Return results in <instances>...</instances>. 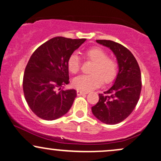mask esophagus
<instances>
[{
    "mask_svg": "<svg viewBox=\"0 0 161 161\" xmlns=\"http://www.w3.org/2000/svg\"><path fill=\"white\" fill-rule=\"evenodd\" d=\"M88 94V92H82V91H77V95L78 96H80V95H87Z\"/></svg>",
    "mask_w": 161,
    "mask_h": 161,
    "instance_id": "esophagus-1",
    "label": "esophagus"
}]
</instances>
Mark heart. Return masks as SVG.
I'll list each match as a JSON object with an SVG mask.
<instances>
[{
    "label": "heart",
    "instance_id": "b5f03b06",
    "mask_svg": "<svg viewBox=\"0 0 161 161\" xmlns=\"http://www.w3.org/2000/svg\"><path fill=\"white\" fill-rule=\"evenodd\" d=\"M87 60L93 63L89 75H79L73 80L74 88L83 92L94 89L102 84L112 82L118 73V64L108 53L99 47H93L85 51ZM68 69L72 74H76L80 70V60L76 53H72L67 60Z\"/></svg>",
    "mask_w": 161,
    "mask_h": 161
}]
</instances>
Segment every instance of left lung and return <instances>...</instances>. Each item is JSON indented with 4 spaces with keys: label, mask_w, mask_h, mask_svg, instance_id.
<instances>
[{
    "label": "left lung",
    "mask_w": 161,
    "mask_h": 161,
    "mask_svg": "<svg viewBox=\"0 0 161 161\" xmlns=\"http://www.w3.org/2000/svg\"><path fill=\"white\" fill-rule=\"evenodd\" d=\"M114 52L119 65V73L114 84L92 108V114L106 124L114 125L126 119L137 105L142 91V75L139 66L131 51L117 42L96 40Z\"/></svg>",
    "instance_id": "obj_1"
}]
</instances>
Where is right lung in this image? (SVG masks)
Wrapping results in <instances>:
<instances>
[{"instance_id":"obj_1","label":"right lung","mask_w":161,"mask_h":161,"mask_svg":"<svg viewBox=\"0 0 161 161\" xmlns=\"http://www.w3.org/2000/svg\"><path fill=\"white\" fill-rule=\"evenodd\" d=\"M86 40L55 37L31 56L24 72L23 92L29 107L41 119H58L73 105L76 91L61 87L69 83L68 58Z\"/></svg>"}]
</instances>
